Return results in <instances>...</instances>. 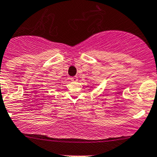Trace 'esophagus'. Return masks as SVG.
<instances>
[{
	"label": "esophagus",
	"mask_w": 157,
	"mask_h": 157,
	"mask_svg": "<svg viewBox=\"0 0 157 157\" xmlns=\"http://www.w3.org/2000/svg\"><path fill=\"white\" fill-rule=\"evenodd\" d=\"M71 81H73V82H76V81H77V80H78V79H77V77H72L71 78Z\"/></svg>",
	"instance_id": "34e87169"
}]
</instances>
